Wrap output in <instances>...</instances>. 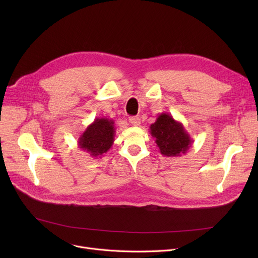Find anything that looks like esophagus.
Returning <instances> with one entry per match:
<instances>
[{
  "instance_id": "34e87169",
  "label": "esophagus",
  "mask_w": 258,
  "mask_h": 258,
  "mask_svg": "<svg viewBox=\"0 0 258 258\" xmlns=\"http://www.w3.org/2000/svg\"><path fill=\"white\" fill-rule=\"evenodd\" d=\"M128 121H130V123L134 126H138L141 124V120L139 117H131L128 119Z\"/></svg>"
}]
</instances>
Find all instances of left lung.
<instances>
[{
  "mask_svg": "<svg viewBox=\"0 0 258 258\" xmlns=\"http://www.w3.org/2000/svg\"><path fill=\"white\" fill-rule=\"evenodd\" d=\"M159 152L166 157H181L191 147L194 140L182 122L174 120L168 113H161L150 126Z\"/></svg>",
  "mask_w": 258,
  "mask_h": 258,
  "instance_id": "1",
  "label": "left lung"
}]
</instances>
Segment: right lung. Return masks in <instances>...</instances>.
Segmentation results:
<instances>
[{
  "label": "right lung",
  "instance_id": "right-lung-1",
  "mask_svg": "<svg viewBox=\"0 0 258 258\" xmlns=\"http://www.w3.org/2000/svg\"><path fill=\"white\" fill-rule=\"evenodd\" d=\"M114 120L106 117L95 118L78 138V147L93 158H100L115 141L116 128Z\"/></svg>",
  "mask_w": 258,
  "mask_h": 258
}]
</instances>
